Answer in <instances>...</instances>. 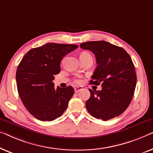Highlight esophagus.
Wrapping results in <instances>:
<instances>
[{
	"label": "esophagus",
	"instance_id": "1",
	"mask_svg": "<svg viewBox=\"0 0 153 153\" xmlns=\"http://www.w3.org/2000/svg\"><path fill=\"white\" fill-rule=\"evenodd\" d=\"M74 90H75V92H76V93H78L79 91H82V87H74Z\"/></svg>",
	"mask_w": 153,
	"mask_h": 153
}]
</instances>
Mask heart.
<instances>
[{
    "mask_svg": "<svg viewBox=\"0 0 153 153\" xmlns=\"http://www.w3.org/2000/svg\"><path fill=\"white\" fill-rule=\"evenodd\" d=\"M82 54H87V53H83ZM76 82L79 84V83H80V82H81V81L79 80V79H76Z\"/></svg>",
    "mask_w": 153,
    "mask_h": 153,
    "instance_id": "obj_1",
    "label": "heart"
}]
</instances>
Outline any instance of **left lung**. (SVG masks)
Wrapping results in <instances>:
<instances>
[{
    "instance_id": "8db88e82",
    "label": "left lung",
    "mask_w": 153,
    "mask_h": 153,
    "mask_svg": "<svg viewBox=\"0 0 153 153\" xmlns=\"http://www.w3.org/2000/svg\"><path fill=\"white\" fill-rule=\"evenodd\" d=\"M80 48L95 55L96 68L90 84H102L100 91L89 89L86 107L90 114L102 120L113 119L128 108L134 95L137 75L130 56L121 47L105 41L82 43Z\"/></svg>"
}]
</instances>
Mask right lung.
Returning <instances> with one entry per match:
<instances>
[{"label":"right lung","mask_w":153,"mask_h":153,"mask_svg":"<svg viewBox=\"0 0 153 153\" xmlns=\"http://www.w3.org/2000/svg\"><path fill=\"white\" fill-rule=\"evenodd\" d=\"M77 47L48 43L30 50L19 64L16 79L19 96L27 111L38 120L52 121L67 108L74 88L55 89L53 80L59 74L62 58Z\"/></svg>","instance_id":"right-lung-1"}]
</instances>
